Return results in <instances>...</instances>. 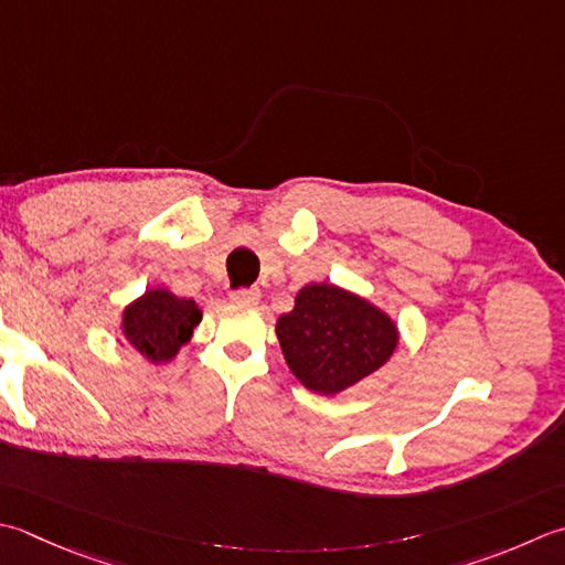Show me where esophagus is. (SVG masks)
Here are the masks:
<instances>
[{"label": "esophagus", "mask_w": 565, "mask_h": 565, "mask_svg": "<svg viewBox=\"0 0 565 565\" xmlns=\"http://www.w3.org/2000/svg\"><path fill=\"white\" fill-rule=\"evenodd\" d=\"M259 296H262V291L257 289V286H249V289H235L230 294L232 301L239 306H254L259 301Z\"/></svg>", "instance_id": "esophagus-1"}]
</instances>
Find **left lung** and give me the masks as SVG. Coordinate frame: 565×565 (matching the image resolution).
Masks as SVG:
<instances>
[{
  "mask_svg": "<svg viewBox=\"0 0 565 565\" xmlns=\"http://www.w3.org/2000/svg\"><path fill=\"white\" fill-rule=\"evenodd\" d=\"M276 335L298 382L318 394L380 370L399 340L390 316L333 284L303 286L294 311L276 320Z\"/></svg>",
  "mask_w": 565,
  "mask_h": 565,
  "instance_id": "8db88e82",
  "label": "left lung"
}]
</instances>
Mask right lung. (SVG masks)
<instances>
[{"label": "right lung", "mask_w": 565, "mask_h": 565, "mask_svg": "<svg viewBox=\"0 0 565 565\" xmlns=\"http://www.w3.org/2000/svg\"><path fill=\"white\" fill-rule=\"evenodd\" d=\"M201 308L195 301L173 296L166 289H151L139 301L127 306L125 335L143 358L151 362H169L201 323Z\"/></svg>", "instance_id": "add662e5"}]
</instances>
